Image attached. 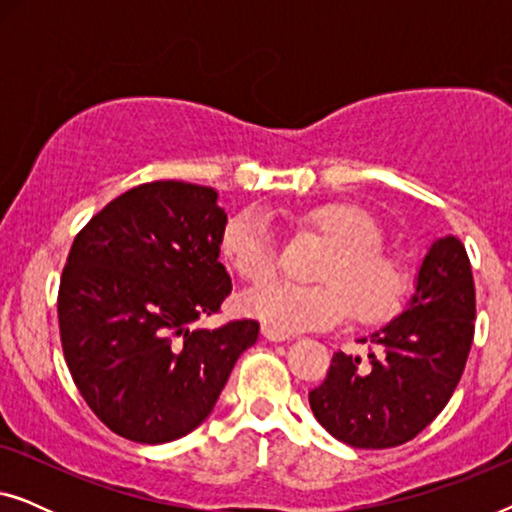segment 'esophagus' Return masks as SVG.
<instances>
[{
	"instance_id": "obj_1",
	"label": "esophagus",
	"mask_w": 512,
	"mask_h": 512,
	"mask_svg": "<svg viewBox=\"0 0 512 512\" xmlns=\"http://www.w3.org/2000/svg\"><path fill=\"white\" fill-rule=\"evenodd\" d=\"M261 333H263V338H268L270 342H284V340H291L293 338L291 333L277 331V328H272V326H263Z\"/></svg>"
}]
</instances>
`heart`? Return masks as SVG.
I'll list each match as a JSON object with an SVG mask.
<instances>
[{
    "instance_id": "heart-1",
    "label": "heart",
    "mask_w": 512,
    "mask_h": 512,
    "mask_svg": "<svg viewBox=\"0 0 512 512\" xmlns=\"http://www.w3.org/2000/svg\"><path fill=\"white\" fill-rule=\"evenodd\" d=\"M305 226L331 251L319 263V284H265L240 298L244 314L284 333L340 324L352 310L361 324H382L401 310L410 293V272L384 254L382 228L361 207L328 202L303 216ZM223 261L249 284L275 277L277 256L268 221L256 209L230 216L221 230Z\"/></svg>"
}]
</instances>
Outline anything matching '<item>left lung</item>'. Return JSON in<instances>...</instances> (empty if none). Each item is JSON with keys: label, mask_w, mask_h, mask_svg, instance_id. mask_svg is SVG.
I'll return each instance as SVG.
<instances>
[{"label": "left lung", "mask_w": 512, "mask_h": 512, "mask_svg": "<svg viewBox=\"0 0 512 512\" xmlns=\"http://www.w3.org/2000/svg\"><path fill=\"white\" fill-rule=\"evenodd\" d=\"M475 286L454 235L433 240L405 310L359 342L368 361L335 352L310 408L333 438L363 450L408 443L440 415L475 333Z\"/></svg>", "instance_id": "left-lung-1"}]
</instances>
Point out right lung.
Masks as SVG:
<instances>
[{"label": "right lung", "instance_id": "right-lung-1", "mask_svg": "<svg viewBox=\"0 0 512 512\" xmlns=\"http://www.w3.org/2000/svg\"><path fill=\"white\" fill-rule=\"evenodd\" d=\"M219 193L184 181L130 188L76 235L58 293L69 373L90 410L144 445L205 422L258 321L191 328L233 289L219 263Z\"/></svg>", "mask_w": 512, "mask_h": 512}]
</instances>
